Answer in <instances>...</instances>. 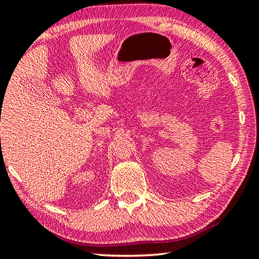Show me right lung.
Segmentation results:
<instances>
[{"label": "right lung", "instance_id": "1", "mask_svg": "<svg viewBox=\"0 0 259 259\" xmlns=\"http://www.w3.org/2000/svg\"><path fill=\"white\" fill-rule=\"evenodd\" d=\"M0 121H1V120H0ZM0 140H1V138H0ZM0 143H1V142H0Z\"/></svg>", "mask_w": 259, "mask_h": 259}]
</instances>
